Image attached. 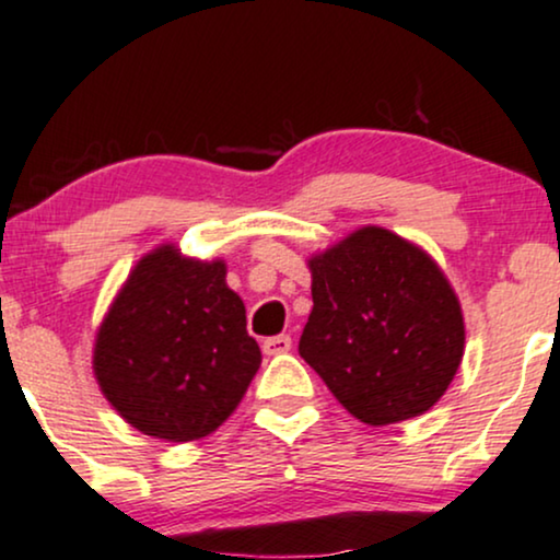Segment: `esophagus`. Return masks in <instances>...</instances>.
Instances as JSON below:
<instances>
[{
    "mask_svg": "<svg viewBox=\"0 0 560 560\" xmlns=\"http://www.w3.org/2000/svg\"><path fill=\"white\" fill-rule=\"evenodd\" d=\"M292 350V337L289 334H279V337H268L266 342H262V352H266L268 358L273 355H284V352Z\"/></svg>",
    "mask_w": 560,
    "mask_h": 560,
    "instance_id": "esophagus-1",
    "label": "esophagus"
}]
</instances>
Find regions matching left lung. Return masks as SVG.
Instances as JSON below:
<instances>
[{
  "mask_svg": "<svg viewBox=\"0 0 560 560\" xmlns=\"http://www.w3.org/2000/svg\"><path fill=\"white\" fill-rule=\"evenodd\" d=\"M300 355L347 413L387 427L427 413L464 361L460 300L419 244L363 226L307 258Z\"/></svg>",
  "mask_w": 560,
  "mask_h": 560,
  "instance_id": "8db88e82",
  "label": "left lung"
}]
</instances>
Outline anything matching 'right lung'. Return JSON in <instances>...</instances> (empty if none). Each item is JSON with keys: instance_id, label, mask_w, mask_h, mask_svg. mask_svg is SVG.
Returning <instances> with one entry per match:
<instances>
[{"instance_id": "obj_1", "label": "right lung", "mask_w": 560, "mask_h": 560, "mask_svg": "<svg viewBox=\"0 0 560 560\" xmlns=\"http://www.w3.org/2000/svg\"><path fill=\"white\" fill-rule=\"evenodd\" d=\"M92 369L107 402L141 434H213L260 369L226 260L189 258L171 242L141 255L96 329Z\"/></svg>"}]
</instances>
